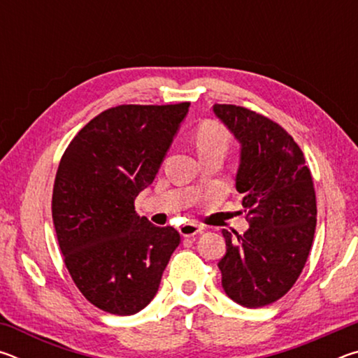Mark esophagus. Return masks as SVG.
I'll return each mask as SVG.
<instances>
[{
  "instance_id": "1",
  "label": "esophagus",
  "mask_w": 358,
  "mask_h": 358,
  "mask_svg": "<svg viewBox=\"0 0 358 358\" xmlns=\"http://www.w3.org/2000/svg\"><path fill=\"white\" fill-rule=\"evenodd\" d=\"M178 230L183 237H196V235L202 234V227L197 222H186L183 226H180Z\"/></svg>"
}]
</instances>
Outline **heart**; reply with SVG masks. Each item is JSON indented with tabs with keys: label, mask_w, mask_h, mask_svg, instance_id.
<instances>
[{
	"label": "heart",
	"mask_w": 358,
	"mask_h": 358,
	"mask_svg": "<svg viewBox=\"0 0 358 358\" xmlns=\"http://www.w3.org/2000/svg\"><path fill=\"white\" fill-rule=\"evenodd\" d=\"M194 138H196L199 155H205L211 153V151H226L229 136L227 131L220 123L207 120L199 124Z\"/></svg>",
	"instance_id": "b5f03b06"
}]
</instances>
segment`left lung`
<instances>
[{"label": "left lung", "instance_id": "8db88e82", "mask_svg": "<svg viewBox=\"0 0 358 358\" xmlns=\"http://www.w3.org/2000/svg\"><path fill=\"white\" fill-rule=\"evenodd\" d=\"M213 112L240 143L235 186L250 224L243 235L222 230V289L241 306L262 308L286 295L306 264L317 216L311 172L275 121L230 104Z\"/></svg>", "mask_w": 358, "mask_h": 358}]
</instances>
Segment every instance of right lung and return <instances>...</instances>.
Returning <instances> with one entry per match:
<instances>
[{"mask_svg":"<svg viewBox=\"0 0 358 358\" xmlns=\"http://www.w3.org/2000/svg\"><path fill=\"white\" fill-rule=\"evenodd\" d=\"M189 112L173 106H118L99 113L59 161L52 217L71 278L99 310L129 316L159 289L180 245L173 227L136 213Z\"/></svg>","mask_w":358,"mask_h":358,"instance_id":"add662e5","label":"right lung"}]
</instances>
